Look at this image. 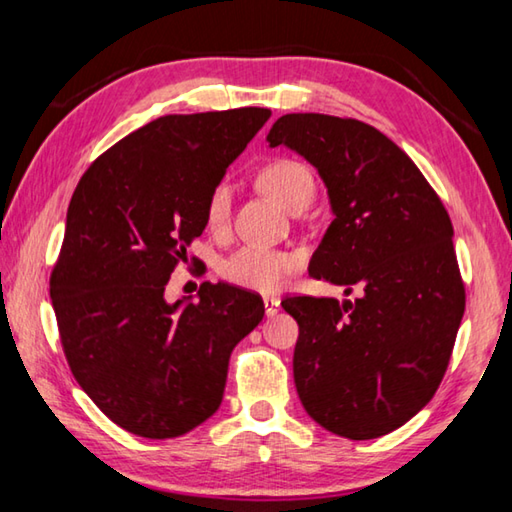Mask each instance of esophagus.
<instances>
[{
    "label": "esophagus",
    "instance_id": "1",
    "mask_svg": "<svg viewBox=\"0 0 512 512\" xmlns=\"http://www.w3.org/2000/svg\"><path fill=\"white\" fill-rule=\"evenodd\" d=\"M264 309H266V316H275L277 311H280V300L273 296H264Z\"/></svg>",
    "mask_w": 512,
    "mask_h": 512
}]
</instances>
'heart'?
Here are the masks:
<instances>
[{"label": "heart", "instance_id": "1", "mask_svg": "<svg viewBox=\"0 0 512 512\" xmlns=\"http://www.w3.org/2000/svg\"><path fill=\"white\" fill-rule=\"evenodd\" d=\"M257 185L277 203L296 210L307 205L314 196V176L305 164L293 158H275L257 169ZM230 214V189L225 183L212 187L205 201V221L212 230H221ZM300 257L289 250L244 246L225 257L219 264V273L230 284L250 291L271 293L282 289L287 277L298 271Z\"/></svg>", "mask_w": 512, "mask_h": 512}]
</instances>
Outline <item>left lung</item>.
<instances>
[{
  "label": "left lung",
  "mask_w": 512,
  "mask_h": 512,
  "mask_svg": "<svg viewBox=\"0 0 512 512\" xmlns=\"http://www.w3.org/2000/svg\"><path fill=\"white\" fill-rule=\"evenodd\" d=\"M266 140L298 151L327 187L334 221L309 275L357 291L282 300L300 327V402L336 436H386L427 406L452 357L465 311L452 221L409 155L359 119L293 112Z\"/></svg>",
  "instance_id": "left-lung-1"
}]
</instances>
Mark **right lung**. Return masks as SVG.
I'll list each match as a JSON object with an SVG mask.
<instances>
[{"instance_id":"1","label":"right lung","mask_w":512,"mask_h":512,"mask_svg":"<svg viewBox=\"0 0 512 512\" xmlns=\"http://www.w3.org/2000/svg\"><path fill=\"white\" fill-rule=\"evenodd\" d=\"M271 110L164 115L83 173L49 277L60 343L90 400L142 438H176L221 406L235 345L264 318L257 293L203 282L164 300L205 201Z\"/></svg>"}]
</instances>
